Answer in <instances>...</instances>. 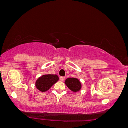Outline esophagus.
Instances as JSON below:
<instances>
[{"instance_id":"obj_1","label":"esophagus","mask_w":128,"mask_h":128,"mask_svg":"<svg viewBox=\"0 0 128 128\" xmlns=\"http://www.w3.org/2000/svg\"><path fill=\"white\" fill-rule=\"evenodd\" d=\"M65 79V78L63 77V76H61V77H60V81H64Z\"/></svg>"}]
</instances>
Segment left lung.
Instances as JSON below:
<instances>
[{
  "instance_id": "8db88e82",
  "label": "left lung",
  "mask_w": 128,
  "mask_h": 128,
  "mask_svg": "<svg viewBox=\"0 0 128 128\" xmlns=\"http://www.w3.org/2000/svg\"><path fill=\"white\" fill-rule=\"evenodd\" d=\"M65 84L73 92H77L81 89L82 84L79 79L75 78H67L65 80Z\"/></svg>"
}]
</instances>
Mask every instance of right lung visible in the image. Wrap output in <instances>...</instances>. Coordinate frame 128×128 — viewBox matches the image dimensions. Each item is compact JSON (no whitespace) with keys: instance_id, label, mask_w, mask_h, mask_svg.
I'll return each instance as SVG.
<instances>
[{"instance_id":"obj_1","label":"right lung","mask_w":128,"mask_h":128,"mask_svg":"<svg viewBox=\"0 0 128 128\" xmlns=\"http://www.w3.org/2000/svg\"><path fill=\"white\" fill-rule=\"evenodd\" d=\"M58 80V77L57 75H44L36 80V87L41 92H45Z\"/></svg>"}]
</instances>
